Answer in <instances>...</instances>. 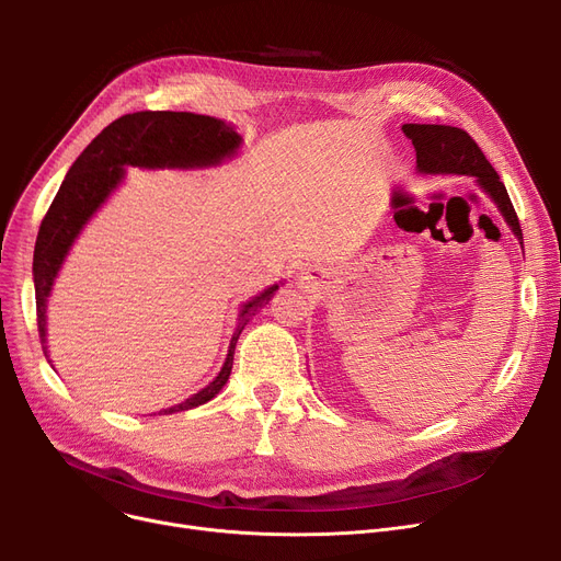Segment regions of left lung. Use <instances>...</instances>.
I'll use <instances>...</instances> for the list:
<instances>
[{
  "label": "left lung",
  "mask_w": 561,
  "mask_h": 561,
  "mask_svg": "<svg viewBox=\"0 0 561 561\" xmlns=\"http://www.w3.org/2000/svg\"><path fill=\"white\" fill-rule=\"evenodd\" d=\"M402 131L411 138L416 147V163L421 172H446V174H470L476 176L484 193L497 204L505 220L518 236L523 245V231L514 204L507 195L505 184L500 182V174L486 161L478 142L463 129L450 125H404Z\"/></svg>",
  "instance_id": "obj_1"
}]
</instances>
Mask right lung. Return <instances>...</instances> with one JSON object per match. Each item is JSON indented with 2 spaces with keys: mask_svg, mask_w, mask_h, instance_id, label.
<instances>
[{
  "mask_svg": "<svg viewBox=\"0 0 561 561\" xmlns=\"http://www.w3.org/2000/svg\"><path fill=\"white\" fill-rule=\"evenodd\" d=\"M241 136L229 125L209 115H197L186 111H140L127 113L113 121L72 163L70 172L58 188L54 202L41 222L36 250H34V282H36V320L43 352L47 357L45 341V307L54 277L75 243L77 233L88 222L108 193L121 184L125 168L123 165H142V168H193L211 165L233 154L239 147ZM277 286L263 290L259 298L248 302L241 313L239 330H236L227 362L220 375L209 387L184 400L163 409V414L186 411L197 404L209 402L229 379L233 366V350L248 320L263 305H268Z\"/></svg>",
  "mask_w": 561,
  "mask_h": 561,
  "instance_id": "obj_1",
  "label": "right lung"
}]
</instances>
